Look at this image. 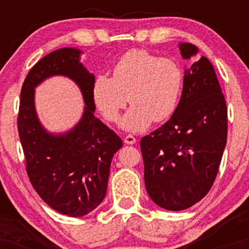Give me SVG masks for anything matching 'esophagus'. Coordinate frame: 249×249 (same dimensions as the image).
<instances>
[{
  "label": "esophagus",
  "instance_id": "obj_1",
  "mask_svg": "<svg viewBox=\"0 0 249 249\" xmlns=\"http://www.w3.org/2000/svg\"><path fill=\"white\" fill-rule=\"evenodd\" d=\"M136 142H137V139L134 138L133 136H131V134H127V136L124 138V142H125V144H127V145L136 144Z\"/></svg>",
  "mask_w": 249,
  "mask_h": 249
}]
</instances>
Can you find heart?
Masks as SVG:
<instances>
[{
	"instance_id": "heart-1",
	"label": "heart",
	"mask_w": 249,
	"mask_h": 249,
	"mask_svg": "<svg viewBox=\"0 0 249 249\" xmlns=\"http://www.w3.org/2000/svg\"><path fill=\"white\" fill-rule=\"evenodd\" d=\"M184 87V73L176 61L145 50H130L116 63L112 77H96L92 95L108 121L132 104L121 121V127L142 132L152 122H165L176 112Z\"/></svg>"
}]
</instances>
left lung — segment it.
<instances>
[{
	"mask_svg": "<svg viewBox=\"0 0 249 249\" xmlns=\"http://www.w3.org/2000/svg\"><path fill=\"white\" fill-rule=\"evenodd\" d=\"M182 58L198 53L180 43ZM227 142V107L213 65L206 57L185 70L181 97L170 121L142 137L146 191L154 204L168 211L193 206L208 193Z\"/></svg>",
	"mask_w": 249,
	"mask_h": 249,
	"instance_id": "obj_1",
	"label": "left lung"
}]
</instances>
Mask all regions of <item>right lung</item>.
Returning <instances> with one entry per match:
<instances>
[{
  "label": "right lung",
  "mask_w": 249,
  "mask_h": 249,
  "mask_svg": "<svg viewBox=\"0 0 249 249\" xmlns=\"http://www.w3.org/2000/svg\"><path fill=\"white\" fill-rule=\"evenodd\" d=\"M81 53L75 48H62L31 68L21 90L17 118L31 185L53 210L73 218L90 213L103 201L111 160L123 146L122 139L95 117V76L79 61ZM53 75L72 79L86 103L81 121L59 135L42 127L35 108V88Z\"/></svg>",
  "instance_id": "obj_1"
}]
</instances>
